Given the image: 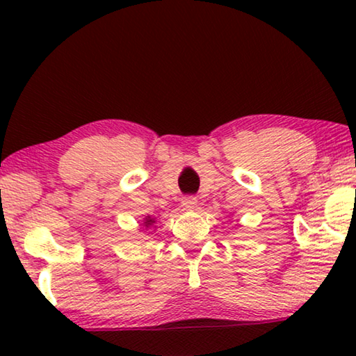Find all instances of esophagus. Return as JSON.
I'll list each match as a JSON object with an SVG mask.
<instances>
[{
  "instance_id": "esophagus-1",
  "label": "esophagus",
  "mask_w": 356,
  "mask_h": 356,
  "mask_svg": "<svg viewBox=\"0 0 356 356\" xmlns=\"http://www.w3.org/2000/svg\"><path fill=\"white\" fill-rule=\"evenodd\" d=\"M180 206H182L184 210H195L197 206V200L193 196H185L182 202H180Z\"/></svg>"
}]
</instances>
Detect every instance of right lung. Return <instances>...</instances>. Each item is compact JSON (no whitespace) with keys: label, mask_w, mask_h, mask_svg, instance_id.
Masks as SVG:
<instances>
[{"label":"right lung","mask_w":356,"mask_h":356,"mask_svg":"<svg viewBox=\"0 0 356 356\" xmlns=\"http://www.w3.org/2000/svg\"><path fill=\"white\" fill-rule=\"evenodd\" d=\"M156 222V218H154V216H150V215H147L146 218L143 220V227H146V229H150V227H154V225Z\"/></svg>","instance_id":"right-lung-1"}]
</instances>
